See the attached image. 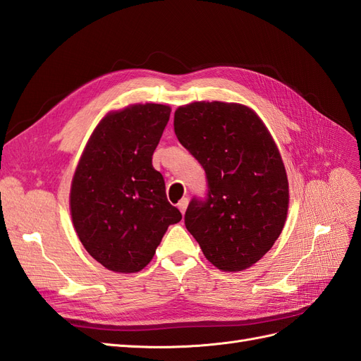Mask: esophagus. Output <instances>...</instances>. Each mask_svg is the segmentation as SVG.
Returning <instances> with one entry per match:
<instances>
[{"label":"esophagus","instance_id":"esophagus-1","mask_svg":"<svg viewBox=\"0 0 361 361\" xmlns=\"http://www.w3.org/2000/svg\"><path fill=\"white\" fill-rule=\"evenodd\" d=\"M178 207H179V211H180L182 214H185V211H187V207H188V199H187V197L180 199L179 203H178Z\"/></svg>","mask_w":361,"mask_h":361}]
</instances>
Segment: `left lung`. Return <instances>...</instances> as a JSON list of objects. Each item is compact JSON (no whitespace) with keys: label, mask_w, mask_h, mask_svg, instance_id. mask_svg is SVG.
I'll return each instance as SVG.
<instances>
[{"label":"left lung","mask_w":361,"mask_h":361,"mask_svg":"<svg viewBox=\"0 0 361 361\" xmlns=\"http://www.w3.org/2000/svg\"><path fill=\"white\" fill-rule=\"evenodd\" d=\"M174 133L200 162L206 199L194 197L185 226L221 271H243L265 256L286 221L285 164L264 122L241 104L192 102L174 113Z\"/></svg>","instance_id":"obj_1"}]
</instances>
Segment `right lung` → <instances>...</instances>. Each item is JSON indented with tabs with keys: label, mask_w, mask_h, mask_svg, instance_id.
Returning a JSON list of instances; mask_svg holds the SVG:
<instances>
[{
	"label": "right lung",
	"mask_w": 361,
	"mask_h": 361,
	"mask_svg": "<svg viewBox=\"0 0 361 361\" xmlns=\"http://www.w3.org/2000/svg\"><path fill=\"white\" fill-rule=\"evenodd\" d=\"M170 111L169 105L135 104L106 114L75 170L73 227L89 255L110 271L143 269L169 226L182 220L152 166Z\"/></svg>",
	"instance_id": "1"
}]
</instances>
